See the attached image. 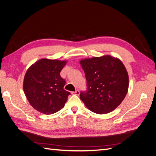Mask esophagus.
<instances>
[{
  "label": "esophagus",
  "mask_w": 156,
  "mask_h": 156,
  "mask_svg": "<svg viewBox=\"0 0 156 156\" xmlns=\"http://www.w3.org/2000/svg\"><path fill=\"white\" fill-rule=\"evenodd\" d=\"M73 95H78L80 94V91L78 90H76L75 91L72 92Z\"/></svg>",
  "instance_id": "34e87169"
}]
</instances>
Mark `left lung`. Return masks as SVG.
I'll use <instances>...</instances> for the list:
<instances>
[{
    "label": "left lung",
    "mask_w": 156,
    "mask_h": 156,
    "mask_svg": "<svg viewBox=\"0 0 156 156\" xmlns=\"http://www.w3.org/2000/svg\"><path fill=\"white\" fill-rule=\"evenodd\" d=\"M87 90L80 93V99L93 112H112L122 103L129 88L127 71L121 60L106 55L82 59Z\"/></svg>",
    "instance_id": "obj_1"
}]
</instances>
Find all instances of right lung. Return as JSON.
Listing matches in <instances>:
<instances>
[{"label": "right lung", "mask_w": 156, "mask_h": 156, "mask_svg": "<svg viewBox=\"0 0 156 156\" xmlns=\"http://www.w3.org/2000/svg\"><path fill=\"white\" fill-rule=\"evenodd\" d=\"M67 61L44 58L27 70L23 91L30 105L42 114H51L64 107L70 94L63 87L65 80L60 72Z\"/></svg>", "instance_id": "obj_1"}]
</instances>
